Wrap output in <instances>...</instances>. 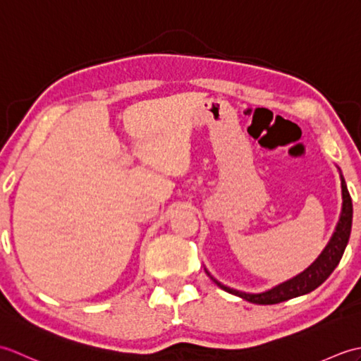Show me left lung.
<instances>
[{
  "label": "left lung",
  "instance_id": "obj_1",
  "mask_svg": "<svg viewBox=\"0 0 361 361\" xmlns=\"http://www.w3.org/2000/svg\"><path fill=\"white\" fill-rule=\"evenodd\" d=\"M341 192H343V209L341 216L338 220V225H336L335 233L332 235L331 242H329L324 251L321 252V256L313 262L307 270L298 274L296 278L290 279L287 282L281 283V286L274 287L271 290L265 291V293L259 295H250V293H242V291H237L233 288H228L225 286L219 283L220 288H224L228 293H233L235 296H240L252 304H279L283 301H288L291 298L307 295L310 291L319 287L332 271L340 264L343 257V252L346 250V245L349 242L350 235V228H352V200L349 195V190L346 188V183L341 176Z\"/></svg>",
  "mask_w": 361,
  "mask_h": 361
}]
</instances>
